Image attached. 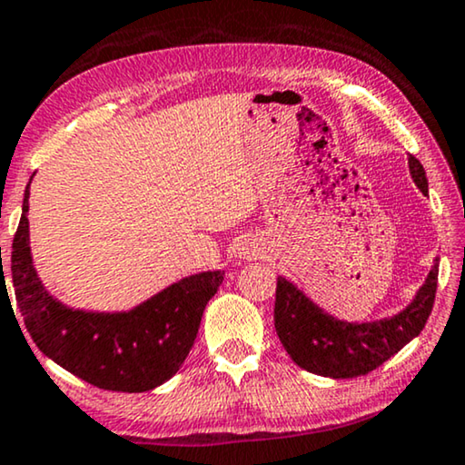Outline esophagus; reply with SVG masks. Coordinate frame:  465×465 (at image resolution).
<instances>
[{
  "label": "esophagus",
  "instance_id": "esophagus-1",
  "mask_svg": "<svg viewBox=\"0 0 465 465\" xmlns=\"http://www.w3.org/2000/svg\"><path fill=\"white\" fill-rule=\"evenodd\" d=\"M239 256L243 260H253L262 256V247H260L258 241H243L239 247Z\"/></svg>",
  "mask_w": 465,
  "mask_h": 465
}]
</instances>
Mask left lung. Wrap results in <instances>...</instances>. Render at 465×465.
Masks as SVG:
<instances>
[{
    "instance_id": "left-lung-1",
    "label": "left lung",
    "mask_w": 465,
    "mask_h": 465,
    "mask_svg": "<svg viewBox=\"0 0 465 465\" xmlns=\"http://www.w3.org/2000/svg\"><path fill=\"white\" fill-rule=\"evenodd\" d=\"M409 171L417 188L428 194L425 169L412 154H409ZM436 285L438 258L415 298L396 315L372 322H347L323 311L290 279L277 277V336L302 371L330 379L361 377L421 334L434 307Z\"/></svg>"
}]
</instances>
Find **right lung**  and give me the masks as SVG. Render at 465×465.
<instances>
[{"instance_id":"add662e5","label":"right lung","mask_w":465,"mask_h":465,"mask_svg":"<svg viewBox=\"0 0 465 465\" xmlns=\"http://www.w3.org/2000/svg\"><path fill=\"white\" fill-rule=\"evenodd\" d=\"M29 183L12 241L10 272L16 307L37 349L101 390L139 393L163 385L188 358L203 311L224 282V271L182 277L129 311L105 313L67 307L44 288L31 258Z\"/></svg>"}]
</instances>
